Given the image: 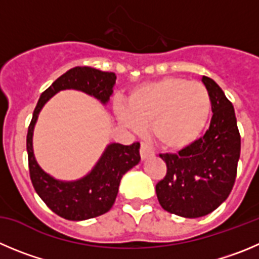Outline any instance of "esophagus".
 Segmentation results:
<instances>
[{"label": "esophagus", "mask_w": 259, "mask_h": 259, "mask_svg": "<svg viewBox=\"0 0 259 259\" xmlns=\"http://www.w3.org/2000/svg\"><path fill=\"white\" fill-rule=\"evenodd\" d=\"M154 154V152L152 151V148L151 147L148 146V144H146V143H142V146H141V157H142V159H147V158H149V157H152Z\"/></svg>", "instance_id": "esophagus-1"}]
</instances>
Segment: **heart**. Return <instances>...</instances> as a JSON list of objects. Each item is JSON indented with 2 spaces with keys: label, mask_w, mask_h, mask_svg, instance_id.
Segmentation results:
<instances>
[{
  "label": "heart",
  "mask_w": 259,
  "mask_h": 259,
  "mask_svg": "<svg viewBox=\"0 0 259 259\" xmlns=\"http://www.w3.org/2000/svg\"><path fill=\"white\" fill-rule=\"evenodd\" d=\"M211 112L206 87L178 76L138 85L127 97V105L117 107L118 118L132 129L151 122L152 137L167 151H181L195 143Z\"/></svg>",
  "instance_id": "heart-1"
}]
</instances>
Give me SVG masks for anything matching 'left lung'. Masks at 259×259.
<instances>
[{
    "label": "left lung",
    "instance_id": "8db88e82",
    "mask_svg": "<svg viewBox=\"0 0 259 259\" xmlns=\"http://www.w3.org/2000/svg\"><path fill=\"white\" fill-rule=\"evenodd\" d=\"M212 101L206 134L178 154H159L167 166L156 185L165 211L187 219L206 216L226 200L234 187L240 157V134L233 103L208 76H203Z\"/></svg>",
    "mask_w": 259,
    "mask_h": 259
}]
</instances>
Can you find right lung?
<instances>
[{
  "label": "right lung",
  "instance_id": "add662e5",
  "mask_svg": "<svg viewBox=\"0 0 259 259\" xmlns=\"http://www.w3.org/2000/svg\"><path fill=\"white\" fill-rule=\"evenodd\" d=\"M116 75L88 66H76L61 75L39 97L26 135L29 174L31 184L48 208L70 221H83L111 209L122 175L141 161V144L112 143L107 146L93 170L75 181H61L39 167L33 152V130L38 115L51 97L64 89H76L93 96L105 105L112 94Z\"/></svg>",
  "mask_w": 259,
  "mask_h": 259
}]
</instances>
